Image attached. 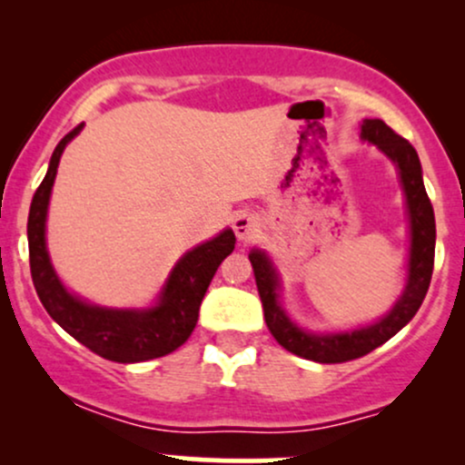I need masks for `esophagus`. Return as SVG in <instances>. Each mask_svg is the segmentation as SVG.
I'll return each mask as SVG.
<instances>
[{"instance_id":"obj_1","label":"esophagus","mask_w":465,"mask_h":465,"mask_svg":"<svg viewBox=\"0 0 465 465\" xmlns=\"http://www.w3.org/2000/svg\"><path fill=\"white\" fill-rule=\"evenodd\" d=\"M260 229V218L255 214H251V212H240L233 218V232H236V236L240 240H249L253 238L255 233H258Z\"/></svg>"}]
</instances>
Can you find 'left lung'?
I'll use <instances>...</instances> for the list:
<instances>
[{
  "mask_svg": "<svg viewBox=\"0 0 465 465\" xmlns=\"http://www.w3.org/2000/svg\"><path fill=\"white\" fill-rule=\"evenodd\" d=\"M362 140L376 143L382 153L398 165L407 194L409 221H411V258H409V282L404 295L393 306V311L378 323L343 334H311L297 328L282 306L277 303V275L269 258L262 251L253 249L249 253L253 266L255 284L264 308V322L271 334L282 348L317 362H348L370 354L378 345L391 339L407 325L415 312L420 311L429 291L430 275L435 264V214L421 181V165L415 148L400 137L391 126L382 120H365L361 126Z\"/></svg>",
  "mask_w": 465,
  "mask_h": 465,
  "instance_id": "obj_1",
  "label": "left lung"
}]
</instances>
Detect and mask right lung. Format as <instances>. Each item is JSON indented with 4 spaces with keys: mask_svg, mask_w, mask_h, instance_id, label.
I'll list each match as a JSON object with an SVG mask.
<instances>
[{
    "mask_svg": "<svg viewBox=\"0 0 465 465\" xmlns=\"http://www.w3.org/2000/svg\"><path fill=\"white\" fill-rule=\"evenodd\" d=\"M80 129L83 124L69 131L58 142L45 179L41 181L30 203L28 249L36 295L47 314L94 354L115 362L159 359L181 348L190 339L192 330L199 322V308L207 286L223 260L233 251L236 236L232 229H225L221 236L188 251L173 269L165 282L162 300L151 311H109L69 295L47 258L45 214L61 154Z\"/></svg>",
    "mask_w": 465,
    "mask_h": 465,
    "instance_id": "right-lung-1",
    "label": "right lung"
}]
</instances>
